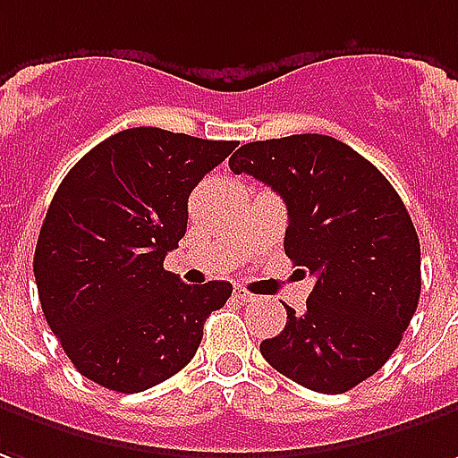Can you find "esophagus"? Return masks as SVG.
<instances>
[{
    "mask_svg": "<svg viewBox=\"0 0 458 458\" xmlns=\"http://www.w3.org/2000/svg\"><path fill=\"white\" fill-rule=\"evenodd\" d=\"M235 300H240V302H255V297H252L248 290H242V287L235 290Z\"/></svg>",
    "mask_w": 458,
    "mask_h": 458,
    "instance_id": "obj_1",
    "label": "esophagus"
}]
</instances>
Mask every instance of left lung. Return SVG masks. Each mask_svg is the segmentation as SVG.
I'll return each mask as SVG.
<instances>
[{
    "instance_id": "1",
    "label": "left lung",
    "mask_w": 458,
    "mask_h": 458,
    "mask_svg": "<svg viewBox=\"0 0 458 458\" xmlns=\"http://www.w3.org/2000/svg\"><path fill=\"white\" fill-rule=\"evenodd\" d=\"M230 171L280 193L284 252L318 277L305 315L287 307L262 357L312 392L357 386L385 367L419 305L421 250L402 198L364 156L319 133L245 143Z\"/></svg>"
}]
</instances>
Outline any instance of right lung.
<instances>
[{"mask_svg":"<svg viewBox=\"0 0 458 458\" xmlns=\"http://www.w3.org/2000/svg\"><path fill=\"white\" fill-rule=\"evenodd\" d=\"M235 140L140 126L101 140L54 193L34 250L51 332L96 385L133 394L193 360L233 284L163 270L188 225V196Z\"/></svg>","mask_w":458,"mask_h":458,"instance_id":"right-lung-1","label":"right lung"}]
</instances>
